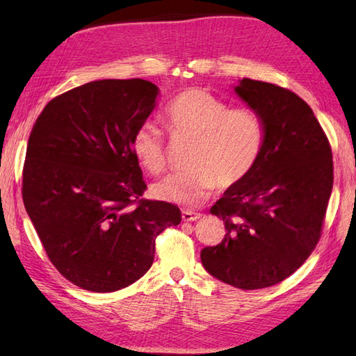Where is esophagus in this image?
I'll return each instance as SVG.
<instances>
[{
    "instance_id": "1",
    "label": "esophagus",
    "mask_w": 356,
    "mask_h": 356,
    "mask_svg": "<svg viewBox=\"0 0 356 356\" xmlns=\"http://www.w3.org/2000/svg\"><path fill=\"white\" fill-rule=\"evenodd\" d=\"M200 217H202V214L200 213H195V211H191V209L182 211L184 222H194V220H197V218H200Z\"/></svg>"
}]
</instances>
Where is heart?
Masks as SVG:
<instances>
[{
	"label": "heart",
	"instance_id": "obj_1",
	"mask_svg": "<svg viewBox=\"0 0 356 356\" xmlns=\"http://www.w3.org/2000/svg\"><path fill=\"white\" fill-rule=\"evenodd\" d=\"M168 131L190 139L186 171L172 172L153 186L157 199L195 207L216 188L232 186L252 171L264 143L261 118L248 107L231 108L228 102L202 88H188L168 102L163 111ZM134 157L149 174L166 166V140L153 120L140 124L131 138Z\"/></svg>",
	"mask_w": 356,
	"mask_h": 356
}]
</instances>
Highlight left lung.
<instances>
[{"instance_id": "8db88e82", "label": "left lung", "mask_w": 356, "mask_h": 356, "mask_svg": "<svg viewBox=\"0 0 356 356\" xmlns=\"http://www.w3.org/2000/svg\"><path fill=\"white\" fill-rule=\"evenodd\" d=\"M237 95L263 120L264 143L252 171L211 207L225 238L202 249L211 275L243 291L292 275L321 237L334 186L326 133L312 108L287 88L241 79Z\"/></svg>"}]
</instances>
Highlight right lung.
Instances as JSON below:
<instances>
[{
	"label": "right lung",
	"mask_w": 356,
	"mask_h": 356,
	"mask_svg": "<svg viewBox=\"0 0 356 356\" xmlns=\"http://www.w3.org/2000/svg\"><path fill=\"white\" fill-rule=\"evenodd\" d=\"M159 88L102 79L45 105L30 131L22 200L49 260L82 289L115 292L151 268L156 238L182 220L176 205L143 199L131 138Z\"/></svg>",
	"instance_id": "add662e5"
}]
</instances>
